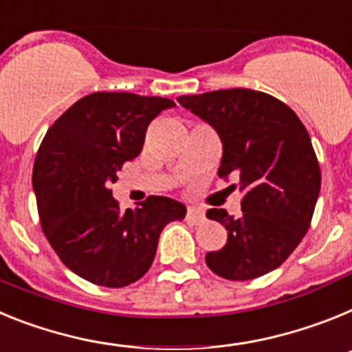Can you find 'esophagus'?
I'll use <instances>...</instances> for the list:
<instances>
[{
  "label": "esophagus",
  "mask_w": 352,
  "mask_h": 352,
  "mask_svg": "<svg viewBox=\"0 0 352 352\" xmlns=\"http://www.w3.org/2000/svg\"><path fill=\"white\" fill-rule=\"evenodd\" d=\"M186 219H188L189 223H195V225H198V223H201L204 219H206V214H204V210L201 209H198V207H188Z\"/></svg>",
  "instance_id": "34e87169"
}]
</instances>
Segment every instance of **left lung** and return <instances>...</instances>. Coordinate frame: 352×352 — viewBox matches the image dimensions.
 Returning <instances> with one entry per match:
<instances>
[{"instance_id": "obj_1", "label": "left lung", "mask_w": 352, "mask_h": 352, "mask_svg": "<svg viewBox=\"0 0 352 352\" xmlns=\"http://www.w3.org/2000/svg\"><path fill=\"white\" fill-rule=\"evenodd\" d=\"M182 108L209 122L223 142L221 179L239 188L241 216L209 209L227 228V244L209 252L212 273L232 282L264 276L280 267L310 228L320 189V168L310 134L276 97L250 88L179 97Z\"/></svg>"}]
</instances>
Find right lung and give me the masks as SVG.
<instances>
[{"mask_svg": "<svg viewBox=\"0 0 352 352\" xmlns=\"http://www.w3.org/2000/svg\"><path fill=\"white\" fill-rule=\"evenodd\" d=\"M175 102L163 97L96 91L79 99L45 133L33 189L44 235L60 261L100 287H125L151 269L159 235L186 207L148 197L122 212L111 184L142 152L146 127Z\"/></svg>", "mask_w": 352, "mask_h": 352, "instance_id": "add662e5", "label": "right lung"}]
</instances>
